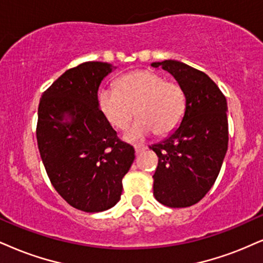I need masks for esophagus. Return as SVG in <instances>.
<instances>
[{
    "instance_id": "esophagus-1",
    "label": "esophagus",
    "mask_w": 263,
    "mask_h": 263,
    "mask_svg": "<svg viewBox=\"0 0 263 263\" xmlns=\"http://www.w3.org/2000/svg\"><path fill=\"white\" fill-rule=\"evenodd\" d=\"M134 148H135V154H140V152L142 151V150H144V146H141V145H135V146H134Z\"/></svg>"
}]
</instances>
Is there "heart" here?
I'll return each mask as SVG.
<instances>
[{
	"instance_id": "b5f03b06",
	"label": "heart",
	"mask_w": 263,
	"mask_h": 263,
	"mask_svg": "<svg viewBox=\"0 0 263 263\" xmlns=\"http://www.w3.org/2000/svg\"><path fill=\"white\" fill-rule=\"evenodd\" d=\"M100 107L106 119L117 130H125L133 116L138 119L125 133L126 141H141L154 133L173 132L186 109V95L177 82H168L150 69L135 70L119 78L115 89H102Z\"/></svg>"
}]
</instances>
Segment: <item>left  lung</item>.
Instances as JSON below:
<instances>
[{
	"label": "left lung",
	"mask_w": 263,
	"mask_h": 263,
	"mask_svg": "<svg viewBox=\"0 0 263 263\" xmlns=\"http://www.w3.org/2000/svg\"><path fill=\"white\" fill-rule=\"evenodd\" d=\"M151 66L171 73L186 95L180 125L150 146L158 156L154 195L164 206L189 207L215 184L228 150L227 100L207 74L185 63L166 60Z\"/></svg>",
	"instance_id": "obj_1"
}]
</instances>
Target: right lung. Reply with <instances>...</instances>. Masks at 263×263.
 I'll return each instance as SVG.
<instances>
[{
    "instance_id": "1",
    "label": "right lung",
    "mask_w": 263,
    "mask_h": 263,
    "mask_svg": "<svg viewBox=\"0 0 263 263\" xmlns=\"http://www.w3.org/2000/svg\"><path fill=\"white\" fill-rule=\"evenodd\" d=\"M115 68L106 62L70 68L39 103L42 163L57 193L84 212H101L118 202L122 179L135 158L134 147L119 140L99 106L100 84Z\"/></svg>"
}]
</instances>
